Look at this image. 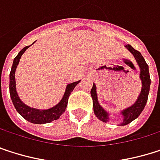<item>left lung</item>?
<instances>
[{"instance_id": "left-lung-1", "label": "left lung", "mask_w": 160, "mask_h": 160, "mask_svg": "<svg viewBox=\"0 0 160 160\" xmlns=\"http://www.w3.org/2000/svg\"><path fill=\"white\" fill-rule=\"evenodd\" d=\"M126 47L130 51V53L134 56L140 69H141V73H140V78L142 80V91L141 94L138 98V100L136 101V102L122 111V115L124 117L123 119V123L122 125H128V123H130L131 121L136 119L140 114L142 112L147 99H148V94H149V88H150V83H151V79H150V75H149V70H148V65L145 62L143 57L142 56V54L135 50L131 45L127 44ZM90 94L92 97V101H93V109H94V114L95 116L99 118L100 120L106 122L109 120L108 118V114L102 109V107H101V105L98 102V98H97V92H96V86L93 84V87L90 90Z\"/></svg>"}]
</instances>
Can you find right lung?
I'll list each match as a JSON object with an SVG mask.
<instances>
[{
  "instance_id": "1",
  "label": "right lung",
  "mask_w": 160,
  "mask_h": 160,
  "mask_svg": "<svg viewBox=\"0 0 160 160\" xmlns=\"http://www.w3.org/2000/svg\"><path fill=\"white\" fill-rule=\"evenodd\" d=\"M30 45L25 46L19 53L18 55L15 58L13 65H12V69H11V72H10V84H9V91H10V97L11 100L13 102V104L16 108V110L19 113L20 116H22L26 120H28L29 122L34 123V124H45V123H50L54 120H57L59 118V117L65 112V109L67 107L68 104V100L69 97L72 93V91L73 90V88H75V86L80 82H74L72 84H69L66 88L64 96L62 98V100L59 102L58 104H57L56 106L48 109V110H38V109H33L31 108L29 106H27L26 104H24L16 90V80H15V72L17 69V66L18 65L19 59L22 56V54L26 51V49L29 47Z\"/></svg>"
}]
</instances>
